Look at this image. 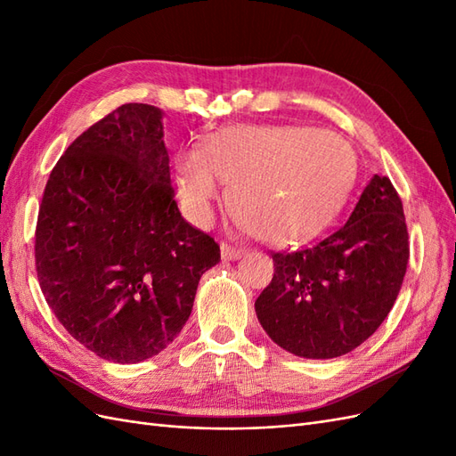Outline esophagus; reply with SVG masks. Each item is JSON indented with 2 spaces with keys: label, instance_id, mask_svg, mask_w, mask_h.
I'll return each instance as SVG.
<instances>
[{
  "label": "esophagus",
  "instance_id": "esophagus-1",
  "mask_svg": "<svg viewBox=\"0 0 456 456\" xmlns=\"http://www.w3.org/2000/svg\"><path fill=\"white\" fill-rule=\"evenodd\" d=\"M220 256H223V260H238V258L243 256V249H238V247L223 243V245H220Z\"/></svg>",
  "mask_w": 456,
  "mask_h": 456
}]
</instances>
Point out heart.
Segmentation results:
<instances>
[{"mask_svg":"<svg viewBox=\"0 0 456 456\" xmlns=\"http://www.w3.org/2000/svg\"><path fill=\"white\" fill-rule=\"evenodd\" d=\"M355 178L352 146L333 131L241 126L205 136L175 158L178 198L203 220L230 183V209L253 236L305 243L342 209Z\"/></svg>","mask_w":456,"mask_h":456,"instance_id":"b5f03b06","label":"heart"}]
</instances>
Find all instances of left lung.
Returning a JSON list of instances; mask_svg holds the SVG:
<instances>
[{"instance_id": "1", "label": "left lung", "mask_w": 456, "mask_h": 456, "mask_svg": "<svg viewBox=\"0 0 456 456\" xmlns=\"http://www.w3.org/2000/svg\"><path fill=\"white\" fill-rule=\"evenodd\" d=\"M272 258V283L255 302L266 335L306 360L360 346L390 314L409 262L403 205L390 178H370L333 236Z\"/></svg>"}]
</instances>
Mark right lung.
<instances>
[{
  "instance_id": "1",
  "label": "right lung",
  "mask_w": 456,
  "mask_h": 456,
  "mask_svg": "<svg viewBox=\"0 0 456 456\" xmlns=\"http://www.w3.org/2000/svg\"><path fill=\"white\" fill-rule=\"evenodd\" d=\"M171 188L163 110L123 104L66 148L41 200L36 268L49 308L102 360L158 355L191 314L213 238Z\"/></svg>"
}]
</instances>
